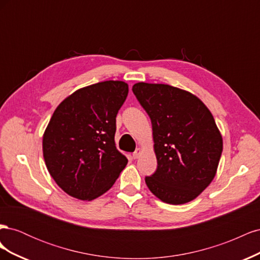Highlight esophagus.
<instances>
[{
  "label": "esophagus",
  "instance_id": "obj_1",
  "mask_svg": "<svg viewBox=\"0 0 260 260\" xmlns=\"http://www.w3.org/2000/svg\"><path fill=\"white\" fill-rule=\"evenodd\" d=\"M141 154H142V148H141V147H138V148L136 149V152L133 153V158H135V159L139 158Z\"/></svg>",
  "mask_w": 260,
  "mask_h": 260
}]
</instances>
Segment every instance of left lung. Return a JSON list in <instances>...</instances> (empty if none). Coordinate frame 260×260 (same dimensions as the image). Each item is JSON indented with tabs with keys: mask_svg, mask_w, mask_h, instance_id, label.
Here are the masks:
<instances>
[{
	"mask_svg": "<svg viewBox=\"0 0 260 260\" xmlns=\"http://www.w3.org/2000/svg\"><path fill=\"white\" fill-rule=\"evenodd\" d=\"M151 118L157 169L145 183L161 202L195 200L214 180L223 141L207 106L191 92L169 84L132 86Z\"/></svg>",
	"mask_w": 260,
	"mask_h": 260,
	"instance_id": "left-lung-1",
	"label": "left lung"
}]
</instances>
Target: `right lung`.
Segmentation results:
<instances>
[{
    "instance_id": "1",
    "label": "right lung",
    "mask_w": 260,
    "mask_h": 260,
    "mask_svg": "<svg viewBox=\"0 0 260 260\" xmlns=\"http://www.w3.org/2000/svg\"><path fill=\"white\" fill-rule=\"evenodd\" d=\"M128 83L84 86L56 107L43 133V157L51 177L68 195L92 201L103 195L128 162L115 142L116 116Z\"/></svg>"
}]
</instances>
